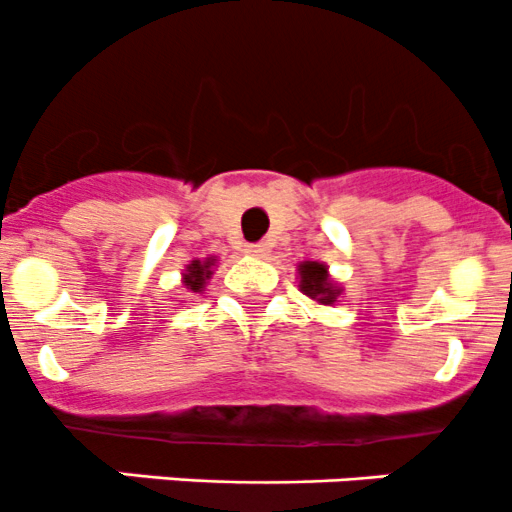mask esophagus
Masks as SVG:
<instances>
[{
	"mask_svg": "<svg viewBox=\"0 0 512 512\" xmlns=\"http://www.w3.org/2000/svg\"><path fill=\"white\" fill-rule=\"evenodd\" d=\"M246 254L256 256V258H266L268 246L266 244H251V246H246Z\"/></svg>",
	"mask_w": 512,
	"mask_h": 512,
	"instance_id": "esophagus-1",
	"label": "esophagus"
}]
</instances>
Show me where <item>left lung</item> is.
<instances>
[{
  "label": "left lung",
  "mask_w": 512,
  "mask_h": 512,
  "mask_svg": "<svg viewBox=\"0 0 512 512\" xmlns=\"http://www.w3.org/2000/svg\"><path fill=\"white\" fill-rule=\"evenodd\" d=\"M298 276H301V283H298V286H301V291L306 293L308 298L323 303V306L336 303L341 288H338V283L331 281L326 263L303 261L301 266H298Z\"/></svg>",
  "instance_id": "1"
}]
</instances>
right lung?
I'll use <instances>...</instances> for the list:
<instances>
[{
	"label": "right lung",
	"mask_w": 512,
	"mask_h": 512,
	"mask_svg": "<svg viewBox=\"0 0 512 512\" xmlns=\"http://www.w3.org/2000/svg\"><path fill=\"white\" fill-rule=\"evenodd\" d=\"M214 263H216L214 256L204 258V261H199V258H196V261H191L184 271V286L189 288L191 293L204 291L206 281H209L211 273H214L211 271V268H214Z\"/></svg>",
	"instance_id": "right-lung-1"
}]
</instances>
